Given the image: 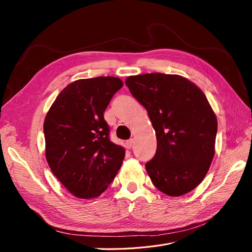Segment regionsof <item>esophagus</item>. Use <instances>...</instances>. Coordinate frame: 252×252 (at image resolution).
I'll list each match as a JSON object with an SVG mask.
<instances>
[{"label": "esophagus", "mask_w": 252, "mask_h": 252, "mask_svg": "<svg viewBox=\"0 0 252 252\" xmlns=\"http://www.w3.org/2000/svg\"><path fill=\"white\" fill-rule=\"evenodd\" d=\"M125 145H126V148H127V149H131L132 145H133V140H128V141L125 143Z\"/></svg>", "instance_id": "1"}]
</instances>
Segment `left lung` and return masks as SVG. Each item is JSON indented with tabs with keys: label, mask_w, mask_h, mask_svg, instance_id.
Listing matches in <instances>:
<instances>
[{
	"label": "left lung",
	"mask_w": 252,
	"mask_h": 252,
	"mask_svg": "<svg viewBox=\"0 0 252 252\" xmlns=\"http://www.w3.org/2000/svg\"><path fill=\"white\" fill-rule=\"evenodd\" d=\"M125 84L146 108L156 130V155L146 163L151 182L170 196L191 191L215 156L218 121L207 97L177 74L133 75Z\"/></svg>",
	"instance_id": "obj_1"
}]
</instances>
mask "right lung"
Listing matches in <instances>:
<instances>
[{
    "mask_svg": "<svg viewBox=\"0 0 252 252\" xmlns=\"http://www.w3.org/2000/svg\"><path fill=\"white\" fill-rule=\"evenodd\" d=\"M122 86L114 77L74 81L61 91L45 118L48 165L80 199L104 192L125 158V149L110 141L104 120L105 109Z\"/></svg>",
    "mask_w": 252,
    "mask_h": 252,
    "instance_id": "obj_1",
    "label": "right lung"
}]
</instances>
